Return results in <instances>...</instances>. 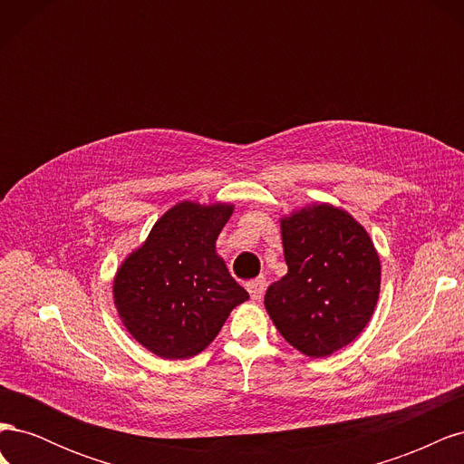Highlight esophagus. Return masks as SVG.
<instances>
[{"mask_svg": "<svg viewBox=\"0 0 464 464\" xmlns=\"http://www.w3.org/2000/svg\"><path fill=\"white\" fill-rule=\"evenodd\" d=\"M246 288H247V292H249L251 300L257 302V300L263 298L266 283H265V278H256V280H249V283L246 285Z\"/></svg>", "mask_w": 464, "mask_h": 464, "instance_id": "1", "label": "esophagus"}]
</instances>
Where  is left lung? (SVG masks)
<instances>
[{"label":"left lung","mask_w":464,"mask_h":464,"mask_svg":"<svg viewBox=\"0 0 464 464\" xmlns=\"http://www.w3.org/2000/svg\"><path fill=\"white\" fill-rule=\"evenodd\" d=\"M288 273L265 307L285 339L312 358L353 343L368 325L382 285L379 256L346 210L321 203L280 220Z\"/></svg>","instance_id":"obj_1"}]
</instances>
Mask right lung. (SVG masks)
<instances>
[{
  "mask_svg": "<svg viewBox=\"0 0 464 464\" xmlns=\"http://www.w3.org/2000/svg\"><path fill=\"white\" fill-rule=\"evenodd\" d=\"M232 205L178 203L114 280L118 314L137 343L166 360L199 354L237 304L249 298L217 256Z\"/></svg>",
  "mask_w": 464,
  "mask_h": 464,
  "instance_id": "1",
  "label": "right lung"
}]
</instances>
